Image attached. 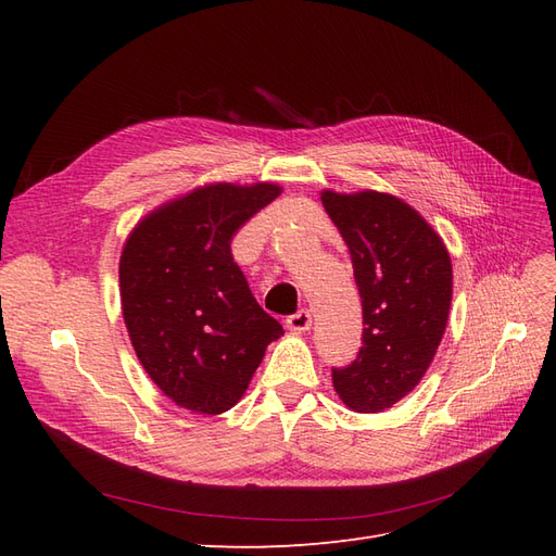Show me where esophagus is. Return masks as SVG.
<instances>
[{"label": "esophagus", "mask_w": 556, "mask_h": 556, "mask_svg": "<svg viewBox=\"0 0 556 556\" xmlns=\"http://www.w3.org/2000/svg\"><path fill=\"white\" fill-rule=\"evenodd\" d=\"M285 325H288V329L294 331V333H304L313 325V315H311V311L301 308V311H296L294 315H290L288 319H285Z\"/></svg>", "instance_id": "34e87169"}]
</instances>
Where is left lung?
Masks as SVG:
<instances>
[{
    "label": "left lung",
    "instance_id": "8db88e82",
    "mask_svg": "<svg viewBox=\"0 0 556 556\" xmlns=\"http://www.w3.org/2000/svg\"><path fill=\"white\" fill-rule=\"evenodd\" d=\"M323 204L350 250L366 325L357 359L331 368L333 390L350 410L382 413L415 390L441 345L452 262L425 217L392 194L325 190Z\"/></svg>",
    "mask_w": 556,
    "mask_h": 556
}]
</instances>
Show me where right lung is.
Returning a JSON list of instances; mask_svg holds the SVG:
<instances>
[{"instance_id": "1", "label": "right lung", "mask_w": 556, "mask_h": 556, "mask_svg": "<svg viewBox=\"0 0 556 556\" xmlns=\"http://www.w3.org/2000/svg\"><path fill=\"white\" fill-rule=\"evenodd\" d=\"M282 190L215 182L166 201L134 227L121 255V301L146 374L176 406H237L282 327L262 311L231 239Z\"/></svg>"}]
</instances>
